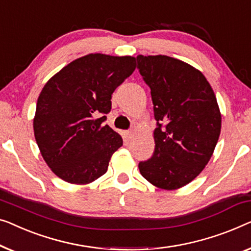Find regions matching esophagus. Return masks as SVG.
I'll return each instance as SVG.
<instances>
[{"mask_svg":"<svg viewBox=\"0 0 251 251\" xmlns=\"http://www.w3.org/2000/svg\"><path fill=\"white\" fill-rule=\"evenodd\" d=\"M125 134H126V137L128 138V139H131L132 136H133L132 131H126V132H125Z\"/></svg>","mask_w":251,"mask_h":251,"instance_id":"esophagus-1","label":"esophagus"}]
</instances>
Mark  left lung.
Masks as SVG:
<instances>
[{
    "label": "left lung",
    "instance_id": "obj_1",
    "mask_svg": "<svg viewBox=\"0 0 251 251\" xmlns=\"http://www.w3.org/2000/svg\"><path fill=\"white\" fill-rule=\"evenodd\" d=\"M138 69L150 86L155 150L139 171L152 186L176 190L197 177L212 157L222 115L205 75L166 55H138Z\"/></svg>",
    "mask_w": 251,
    "mask_h": 251
}]
</instances>
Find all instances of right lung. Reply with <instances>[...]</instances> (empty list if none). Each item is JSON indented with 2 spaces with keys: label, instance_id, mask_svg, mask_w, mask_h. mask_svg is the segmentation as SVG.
<instances>
[{
  "label": "right lung",
  "instance_id": "right-lung-1",
  "mask_svg": "<svg viewBox=\"0 0 251 251\" xmlns=\"http://www.w3.org/2000/svg\"><path fill=\"white\" fill-rule=\"evenodd\" d=\"M136 69V57L92 53L65 65L45 83L34 117L39 151L52 172L72 184H88L106 173L123 145L104 125L112 94Z\"/></svg>",
  "mask_w": 251,
  "mask_h": 251
}]
</instances>
